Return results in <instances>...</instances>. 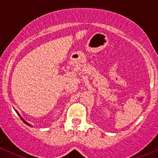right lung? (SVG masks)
<instances>
[{"label": "right lung", "instance_id": "add662e5", "mask_svg": "<svg viewBox=\"0 0 158 158\" xmlns=\"http://www.w3.org/2000/svg\"><path fill=\"white\" fill-rule=\"evenodd\" d=\"M16 112H17V114H18V115H19V116H20V119H21V120H22V121H23V122H24V123H25V124H26V125H28V126H30V127H32V125H30V124H29V123H28V122H26V121H25V120H24V119H23V118H22V117H21V116H20V114H19V113H18V112H17V111H16Z\"/></svg>", "mask_w": 158, "mask_h": 158}]
</instances>
